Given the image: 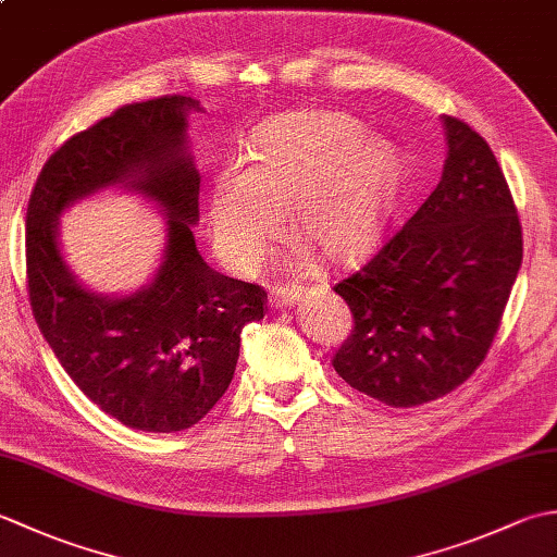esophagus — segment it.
Masks as SVG:
<instances>
[{
  "label": "esophagus",
  "mask_w": 557,
  "mask_h": 557,
  "mask_svg": "<svg viewBox=\"0 0 557 557\" xmlns=\"http://www.w3.org/2000/svg\"><path fill=\"white\" fill-rule=\"evenodd\" d=\"M304 294V287L299 285H275L270 292V304L280 309V306H294Z\"/></svg>",
  "instance_id": "1"
}]
</instances>
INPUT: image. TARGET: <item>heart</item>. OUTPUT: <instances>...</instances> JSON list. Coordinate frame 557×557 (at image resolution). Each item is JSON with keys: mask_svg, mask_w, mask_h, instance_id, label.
<instances>
[{"mask_svg": "<svg viewBox=\"0 0 557 557\" xmlns=\"http://www.w3.org/2000/svg\"><path fill=\"white\" fill-rule=\"evenodd\" d=\"M405 164L387 140L339 112H292L268 122L251 164H227L208 196L218 253L251 272L289 227L294 239L339 260L359 253L397 203Z\"/></svg>", "mask_w": 557, "mask_h": 557, "instance_id": "b5f03b06", "label": "heart"}]
</instances>
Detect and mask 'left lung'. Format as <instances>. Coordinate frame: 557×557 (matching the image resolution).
Wrapping results in <instances>:
<instances>
[{"label":"left lung","mask_w":557,"mask_h":557,"mask_svg":"<svg viewBox=\"0 0 557 557\" xmlns=\"http://www.w3.org/2000/svg\"><path fill=\"white\" fill-rule=\"evenodd\" d=\"M443 124L441 184L333 287L354 315L335 371L387 407H419L469 381L522 265V224L491 146L457 116Z\"/></svg>","instance_id":"8db88e82"}]
</instances>
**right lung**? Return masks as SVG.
I'll return each instance as SVG.
<instances>
[{"label": "right lung", "instance_id": "obj_1", "mask_svg": "<svg viewBox=\"0 0 557 557\" xmlns=\"http://www.w3.org/2000/svg\"><path fill=\"white\" fill-rule=\"evenodd\" d=\"M200 110L186 96L124 104L52 152L26 212L28 297L42 337L83 395L148 433L203 419L232 383L244 325L265 315L263 287L220 275L196 248L200 176L186 114ZM108 185L144 193L169 218L157 277L120 300L78 286L55 244L63 208Z\"/></svg>", "mask_w": 557, "mask_h": 557}]
</instances>
